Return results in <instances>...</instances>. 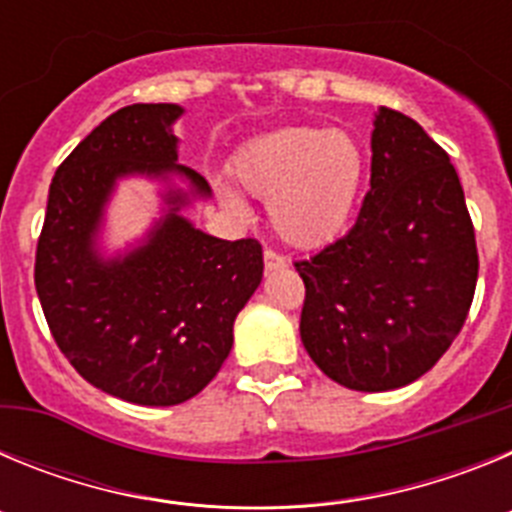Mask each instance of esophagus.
<instances>
[{
    "label": "esophagus",
    "instance_id": "1",
    "mask_svg": "<svg viewBox=\"0 0 512 512\" xmlns=\"http://www.w3.org/2000/svg\"><path fill=\"white\" fill-rule=\"evenodd\" d=\"M264 266H266V271L284 269V266H287V259H284L282 253H277V251H271V248H266V251H264Z\"/></svg>",
    "mask_w": 512,
    "mask_h": 512
}]
</instances>
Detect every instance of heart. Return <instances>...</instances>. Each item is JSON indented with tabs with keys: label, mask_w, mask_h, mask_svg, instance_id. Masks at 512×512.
I'll use <instances>...</instances> for the list:
<instances>
[{
	"label": "heart",
	"mask_w": 512,
	"mask_h": 512,
	"mask_svg": "<svg viewBox=\"0 0 512 512\" xmlns=\"http://www.w3.org/2000/svg\"><path fill=\"white\" fill-rule=\"evenodd\" d=\"M235 176L248 192L269 200L271 225L284 241L315 248L351 223L366 158L354 135L300 125L251 140L235 158ZM228 202L241 207L235 197Z\"/></svg>",
	"instance_id": "heart-1"
}]
</instances>
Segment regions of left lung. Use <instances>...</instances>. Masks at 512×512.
Segmentation results:
<instances>
[{
  "label": "left lung",
  "mask_w": 512,
  "mask_h": 512,
  "mask_svg": "<svg viewBox=\"0 0 512 512\" xmlns=\"http://www.w3.org/2000/svg\"><path fill=\"white\" fill-rule=\"evenodd\" d=\"M369 184L354 228L295 261L300 336L333 382L387 392L449 351L472 307L479 256L449 153L390 107L374 120Z\"/></svg>",
  "instance_id": "8db88e82"
}]
</instances>
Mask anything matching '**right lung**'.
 <instances>
[{
    "instance_id": "right-lung-1",
    "label": "right lung",
    "mask_w": 512,
    "mask_h": 512,
    "mask_svg": "<svg viewBox=\"0 0 512 512\" xmlns=\"http://www.w3.org/2000/svg\"><path fill=\"white\" fill-rule=\"evenodd\" d=\"M179 104H130L81 140L56 169L35 251V289L63 356L97 390L166 408L212 382L233 348L235 315L264 277L256 238L223 241L182 207L210 184L179 151ZM184 175L167 215L133 252L104 260L96 233L117 178Z\"/></svg>"
}]
</instances>
